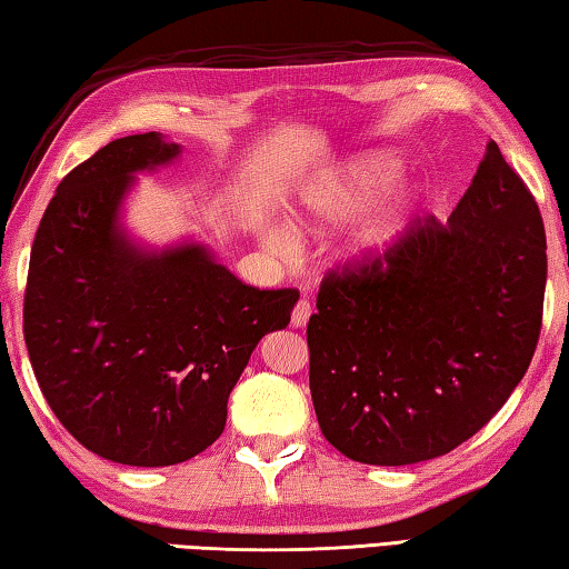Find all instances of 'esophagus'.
Listing matches in <instances>:
<instances>
[{"instance_id":"1","label":"esophagus","mask_w":569,"mask_h":569,"mask_svg":"<svg viewBox=\"0 0 569 569\" xmlns=\"http://www.w3.org/2000/svg\"><path fill=\"white\" fill-rule=\"evenodd\" d=\"M311 313H313L311 301H306V298H301V301L293 306V313H291V326H293V329H303V326L308 323V319H311Z\"/></svg>"}]
</instances>
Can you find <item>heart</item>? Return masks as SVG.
Wrapping results in <instances>:
<instances>
[{
    "mask_svg": "<svg viewBox=\"0 0 569 569\" xmlns=\"http://www.w3.org/2000/svg\"><path fill=\"white\" fill-rule=\"evenodd\" d=\"M399 176V160L389 156H366L353 160L341 178L329 186L311 192L303 200L298 220L303 226H339L353 218L362 206L373 197L369 207L356 220L349 238H346V256L359 266H377L399 246L401 236L407 233L413 192L403 186L382 188ZM385 192L381 193L380 190ZM271 246L286 248L288 238L281 233L268 236Z\"/></svg>",
    "mask_w": 569,
    "mask_h": 569,
    "instance_id": "obj_1",
    "label": "heart"
}]
</instances>
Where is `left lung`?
Wrapping results in <instances>:
<instances>
[{
  "mask_svg": "<svg viewBox=\"0 0 569 569\" xmlns=\"http://www.w3.org/2000/svg\"><path fill=\"white\" fill-rule=\"evenodd\" d=\"M545 283L542 216L489 140L447 223L417 218L381 263L323 276L306 329L323 437L377 467L449 455L522 381Z\"/></svg>",
  "mask_w": 569,
  "mask_h": 569,
  "instance_id": "left-lung-1",
  "label": "left lung"
}]
</instances>
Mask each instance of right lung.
Here are the masks:
<instances>
[{
  "label": "right lung",
  "mask_w": 569,
  "mask_h": 569,
  "mask_svg": "<svg viewBox=\"0 0 569 569\" xmlns=\"http://www.w3.org/2000/svg\"><path fill=\"white\" fill-rule=\"evenodd\" d=\"M158 132L67 172L37 228L24 343L62 427L118 465L170 467L223 435L228 397L296 288L246 286L203 246L134 248L118 226L132 176L178 158Z\"/></svg>",
  "instance_id": "obj_1"
}]
</instances>
